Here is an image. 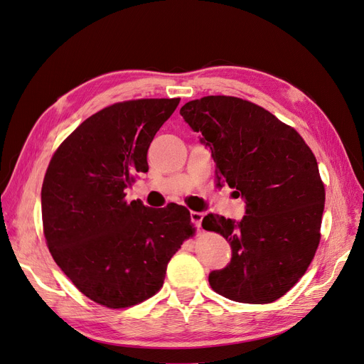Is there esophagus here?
<instances>
[{"label": "esophagus", "instance_id": "obj_1", "mask_svg": "<svg viewBox=\"0 0 364 364\" xmlns=\"http://www.w3.org/2000/svg\"><path fill=\"white\" fill-rule=\"evenodd\" d=\"M191 219H192V223H193L196 228H200V223H203V219H204V213L192 211V213H191Z\"/></svg>", "mask_w": 364, "mask_h": 364}]
</instances>
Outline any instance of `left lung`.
Listing matches in <instances>:
<instances>
[{
    "instance_id": "obj_1",
    "label": "left lung",
    "mask_w": 364,
    "mask_h": 364,
    "mask_svg": "<svg viewBox=\"0 0 364 364\" xmlns=\"http://www.w3.org/2000/svg\"><path fill=\"white\" fill-rule=\"evenodd\" d=\"M180 114L210 148L219 184L246 203L240 222L219 214L203 220L232 249L231 262L210 273V287L232 301H276L306 273L319 245L326 189L312 150L297 130L238 97L207 96Z\"/></svg>"
}]
</instances>
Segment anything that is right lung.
<instances>
[{
    "mask_svg": "<svg viewBox=\"0 0 364 364\" xmlns=\"http://www.w3.org/2000/svg\"><path fill=\"white\" fill-rule=\"evenodd\" d=\"M180 99H139L87 118L52 156L42 218L53 261L88 299L130 307L161 288L166 267L193 235L183 205L129 204L124 191L146 172V151Z\"/></svg>",
    "mask_w": 364,
    "mask_h": 364,
    "instance_id": "right-lung-1",
    "label": "right lung"
}]
</instances>
